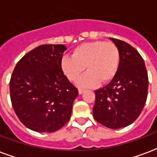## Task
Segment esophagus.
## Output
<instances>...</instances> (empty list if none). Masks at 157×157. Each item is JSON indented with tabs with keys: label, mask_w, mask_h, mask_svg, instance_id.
I'll return each instance as SVG.
<instances>
[{
	"label": "esophagus",
	"mask_w": 157,
	"mask_h": 157,
	"mask_svg": "<svg viewBox=\"0 0 157 157\" xmlns=\"http://www.w3.org/2000/svg\"><path fill=\"white\" fill-rule=\"evenodd\" d=\"M84 91H85V89H83V88H78L79 94H82V92H84Z\"/></svg>",
	"instance_id": "1"
}]
</instances>
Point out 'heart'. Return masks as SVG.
Returning <instances> with one entry per match:
<instances>
[{
    "label": "heart",
    "mask_w": 157,
    "mask_h": 157,
    "mask_svg": "<svg viewBox=\"0 0 157 157\" xmlns=\"http://www.w3.org/2000/svg\"><path fill=\"white\" fill-rule=\"evenodd\" d=\"M120 62V52L112 42L93 41L79 45L73 55L61 59V68L65 76L74 82L85 71L77 84L82 86H95L99 83L111 82L117 74Z\"/></svg>",
    "instance_id": "heart-1"
}]
</instances>
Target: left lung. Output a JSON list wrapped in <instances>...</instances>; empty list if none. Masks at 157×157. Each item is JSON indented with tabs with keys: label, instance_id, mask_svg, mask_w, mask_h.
I'll return each mask as SVG.
<instances>
[{
	"label": "left lung",
	"instance_id": "8db88e82",
	"mask_svg": "<svg viewBox=\"0 0 157 157\" xmlns=\"http://www.w3.org/2000/svg\"><path fill=\"white\" fill-rule=\"evenodd\" d=\"M119 49L117 74L109 85L95 91L93 117L107 128L126 127L138 118L148 94V74L145 62L128 43L110 38Z\"/></svg>",
	"mask_w": 157,
	"mask_h": 157
}]
</instances>
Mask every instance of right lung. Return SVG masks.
<instances>
[{
  "label": "right lung",
  "instance_id": "add662e5",
  "mask_svg": "<svg viewBox=\"0 0 157 157\" xmlns=\"http://www.w3.org/2000/svg\"><path fill=\"white\" fill-rule=\"evenodd\" d=\"M66 47L44 44L22 57L10 80L12 108L19 120L36 132H55L70 120L78 90L61 68Z\"/></svg>",
  "mask_w": 157,
  "mask_h": 157
}]
</instances>
